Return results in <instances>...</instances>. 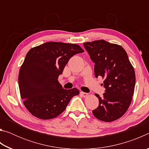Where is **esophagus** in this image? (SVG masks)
I'll list each match as a JSON object with an SVG mask.
<instances>
[{"mask_svg":"<svg viewBox=\"0 0 149 149\" xmlns=\"http://www.w3.org/2000/svg\"><path fill=\"white\" fill-rule=\"evenodd\" d=\"M80 95H81V97H87V96L89 95V94H88V93H84V92H81V93H80Z\"/></svg>","mask_w":149,"mask_h":149,"instance_id":"obj_1","label":"esophagus"}]
</instances>
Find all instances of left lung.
<instances>
[{"mask_svg":"<svg viewBox=\"0 0 149 149\" xmlns=\"http://www.w3.org/2000/svg\"><path fill=\"white\" fill-rule=\"evenodd\" d=\"M84 46L95 62V77L104 79L105 93L99 100L95 116L110 122L119 119L127 112L132 102L135 85L134 68L124 49L121 45L104 40L85 42Z\"/></svg>","mask_w":149,"mask_h":149,"instance_id":"left-lung-1","label":"left lung"}]
</instances>
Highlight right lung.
Listing matches in <instances>:
<instances>
[{"label":"right lung","instance_id":"obj_1","mask_svg":"<svg viewBox=\"0 0 149 149\" xmlns=\"http://www.w3.org/2000/svg\"><path fill=\"white\" fill-rule=\"evenodd\" d=\"M84 52L79 45L61 42H47L29 50L20 67L18 84L25 107L33 116L56 118L79 95L76 88L63 89L58 78L70 58Z\"/></svg>","mask_w":149,"mask_h":149}]
</instances>
